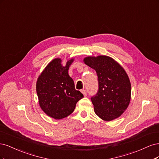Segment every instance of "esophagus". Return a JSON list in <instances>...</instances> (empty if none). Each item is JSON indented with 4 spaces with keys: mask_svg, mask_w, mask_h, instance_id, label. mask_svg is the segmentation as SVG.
I'll use <instances>...</instances> for the list:
<instances>
[{
    "mask_svg": "<svg viewBox=\"0 0 159 159\" xmlns=\"http://www.w3.org/2000/svg\"><path fill=\"white\" fill-rule=\"evenodd\" d=\"M81 92H82V93H83V94H84V96H86L87 95V91L86 90H82Z\"/></svg>",
    "mask_w": 159,
    "mask_h": 159,
    "instance_id": "esophagus-1",
    "label": "esophagus"
}]
</instances>
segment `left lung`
Returning <instances> with one entry per match:
<instances>
[{
    "label": "left lung",
    "instance_id": "8db88e82",
    "mask_svg": "<svg viewBox=\"0 0 159 159\" xmlns=\"http://www.w3.org/2000/svg\"><path fill=\"white\" fill-rule=\"evenodd\" d=\"M84 61L98 76V90L91 97L96 114L105 121L120 117L131 99V83L125 70L108 56L88 57Z\"/></svg>",
    "mask_w": 159,
    "mask_h": 159
}]
</instances>
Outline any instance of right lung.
Wrapping results in <instances>:
<instances>
[{"label":"right lung","mask_w":159,"mask_h":159,"mask_svg":"<svg viewBox=\"0 0 159 159\" xmlns=\"http://www.w3.org/2000/svg\"><path fill=\"white\" fill-rule=\"evenodd\" d=\"M73 59L61 65V59L50 62L37 80L36 91L41 108L49 116L60 120L72 114L84 96L75 88L68 70Z\"/></svg>","instance_id":"obj_1"}]
</instances>
